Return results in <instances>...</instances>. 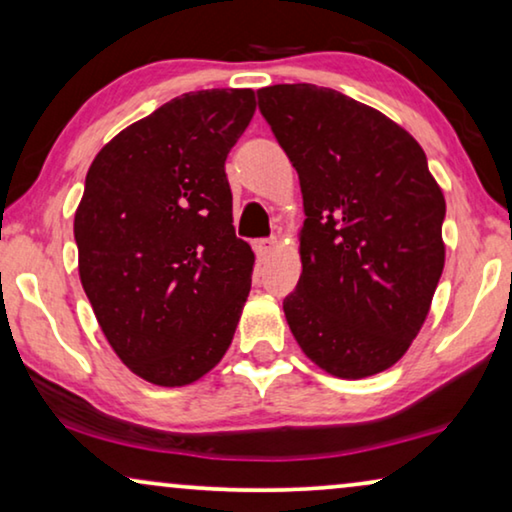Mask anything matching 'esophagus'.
<instances>
[{"label": "esophagus", "mask_w": 512, "mask_h": 512, "mask_svg": "<svg viewBox=\"0 0 512 512\" xmlns=\"http://www.w3.org/2000/svg\"><path fill=\"white\" fill-rule=\"evenodd\" d=\"M275 249H277L275 237H265V240H256L254 242V251L258 254V258H268Z\"/></svg>", "instance_id": "esophagus-1"}]
</instances>
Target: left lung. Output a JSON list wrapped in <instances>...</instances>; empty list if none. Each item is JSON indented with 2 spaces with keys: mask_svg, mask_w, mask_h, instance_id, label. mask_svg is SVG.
<instances>
[{
  "mask_svg": "<svg viewBox=\"0 0 512 512\" xmlns=\"http://www.w3.org/2000/svg\"><path fill=\"white\" fill-rule=\"evenodd\" d=\"M258 109L303 191L293 338L345 380L382 373L417 338L445 265V198L417 139L331 88L279 83Z\"/></svg>",
  "mask_w": 512,
  "mask_h": 512,
  "instance_id": "obj_1",
  "label": "left lung"
}]
</instances>
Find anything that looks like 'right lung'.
Segmentation results:
<instances>
[{"label": "right lung", "instance_id": "add662e5", "mask_svg": "<svg viewBox=\"0 0 512 512\" xmlns=\"http://www.w3.org/2000/svg\"><path fill=\"white\" fill-rule=\"evenodd\" d=\"M251 88L174 97L102 146L74 216L83 291L125 366L184 387L223 359L254 272L237 240L226 158Z\"/></svg>", "mask_w": 512, "mask_h": 512}]
</instances>
